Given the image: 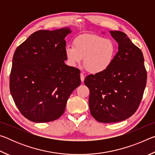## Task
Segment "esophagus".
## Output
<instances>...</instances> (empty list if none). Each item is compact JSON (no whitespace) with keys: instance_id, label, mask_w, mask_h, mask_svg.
<instances>
[{"instance_id":"obj_1","label":"esophagus","mask_w":155,"mask_h":155,"mask_svg":"<svg viewBox=\"0 0 155 155\" xmlns=\"http://www.w3.org/2000/svg\"><path fill=\"white\" fill-rule=\"evenodd\" d=\"M80 76H81V81H82V82H83L84 80H85V76H84V74H83V73H81V74H80Z\"/></svg>"}]
</instances>
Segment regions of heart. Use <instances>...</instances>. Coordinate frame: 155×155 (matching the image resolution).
I'll use <instances>...</instances> for the list:
<instances>
[{
  "label": "heart",
  "instance_id": "obj_1",
  "mask_svg": "<svg viewBox=\"0 0 155 155\" xmlns=\"http://www.w3.org/2000/svg\"><path fill=\"white\" fill-rule=\"evenodd\" d=\"M116 53L114 41L94 34H83L74 40V47L68 46L65 54L73 66L82 63L91 74L103 72L111 65Z\"/></svg>",
  "mask_w": 155,
  "mask_h": 155
}]
</instances>
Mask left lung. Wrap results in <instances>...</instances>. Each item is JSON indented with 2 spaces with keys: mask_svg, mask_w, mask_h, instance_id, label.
<instances>
[{
  "mask_svg": "<svg viewBox=\"0 0 155 155\" xmlns=\"http://www.w3.org/2000/svg\"><path fill=\"white\" fill-rule=\"evenodd\" d=\"M118 52L105 71L86 77L89 107L97 121L113 123L130 117L137 111L145 90L147 72L141 50L124 33L109 31Z\"/></svg>",
  "mask_w": 155,
  "mask_h": 155,
  "instance_id": "obj_1",
  "label": "left lung"
}]
</instances>
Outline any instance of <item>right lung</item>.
Segmentation results:
<instances>
[{
    "instance_id": "right-lung-1",
    "label": "right lung",
    "mask_w": 155,
    "mask_h": 155,
    "mask_svg": "<svg viewBox=\"0 0 155 155\" xmlns=\"http://www.w3.org/2000/svg\"><path fill=\"white\" fill-rule=\"evenodd\" d=\"M71 32L68 27L38 31L15 50L10 92L21 114L31 121L58 119L70 94L81 85L80 70L65 64V38Z\"/></svg>"
}]
</instances>
